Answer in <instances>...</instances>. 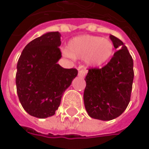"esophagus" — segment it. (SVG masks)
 Segmentation results:
<instances>
[{"mask_svg":"<svg viewBox=\"0 0 149 149\" xmlns=\"http://www.w3.org/2000/svg\"><path fill=\"white\" fill-rule=\"evenodd\" d=\"M86 70H79L78 75L79 76V77H81V78H84V77L86 76Z\"/></svg>","mask_w":149,"mask_h":149,"instance_id":"obj_1","label":"esophagus"}]
</instances>
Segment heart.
<instances>
[{"label": "heart", "mask_w": 149, "mask_h": 149, "mask_svg": "<svg viewBox=\"0 0 149 149\" xmlns=\"http://www.w3.org/2000/svg\"><path fill=\"white\" fill-rule=\"evenodd\" d=\"M114 44L110 39L93 35H80L70 39L63 54L67 57L85 59L89 66H100L114 54Z\"/></svg>", "instance_id": "heart-1"}]
</instances>
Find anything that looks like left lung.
Segmentation results:
<instances>
[{
    "instance_id": "1",
    "label": "left lung",
    "mask_w": 149,
    "mask_h": 149,
    "mask_svg": "<svg viewBox=\"0 0 149 149\" xmlns=\"http://www.w3.org/2000/svg\"><path fill=\"white\" fill-rule=\"evenodd\" d=\"M118 49L109 63L101 69H89L85 78L84 103L91 117L110 121L122 115L130 102L134 77L133 60L119 38L110 35Z\"/></svg>"
}]
</instances>
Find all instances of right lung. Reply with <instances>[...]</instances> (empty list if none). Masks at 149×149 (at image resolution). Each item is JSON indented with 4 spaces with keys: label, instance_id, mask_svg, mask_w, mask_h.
I'll use <instances>...</instances> for the list:
<instances>
[{
    "label": "right lung",
    "instance_id": "1",
    "mask_svg": "<svg viewBox=\"0 0 149 149\" xmlns=\"http://www.w3.org/2000/svg\"><path fill=\"white\" fill-rule=\"evenodd\" d=\"M61 35L50 32L31 41L22 52L17 65L18 98L29 115L46 118L55 114L65 90L78 74L76 69H63Z\"/></svg>",
    "mask_w": 149,
    "mask_h": 149
}]
</instances>
